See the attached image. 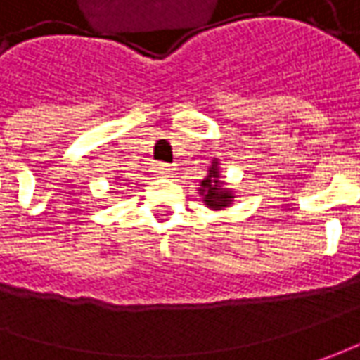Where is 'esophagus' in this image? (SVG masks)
<instances>
[{
    "label": "esophagus",
    "instance_id": "esophagus-1",
    "mask_svg": "<svg viewBox=\"0 0 360 360\" xmlns=\"http://www.w3.org/2000/svg\"><path fill=\"white\" fill-rule=\"evenodd\" d=\"M172 168H170V166H168V164H158V166H156V174H158V176H162V178H168V176H172Z\"/></svg>",
    "mask_w": 360,
    "mask_h": 360
}]
</instances>
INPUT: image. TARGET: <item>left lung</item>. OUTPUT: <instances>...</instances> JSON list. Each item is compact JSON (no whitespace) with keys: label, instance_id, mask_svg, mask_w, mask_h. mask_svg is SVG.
<instances>
[{"label":"left lung","instance_id":"obj_1","mask_svg":"<svg viewBox=\"0 0 360 360\" xmlns=\"http://www.w3.org/2000/svg\"><path fill=\"white\" fill-rule=\"evenodd\" d=\"M200 194L204 196L206 206H210L212 210H222L234 200V194L230 192L229 188L222 186V182H220L218 160L212 162V166L208 168V176L200 182Z\"/></svg>","mask_w":360,"mask_h":360}]
</instances>
